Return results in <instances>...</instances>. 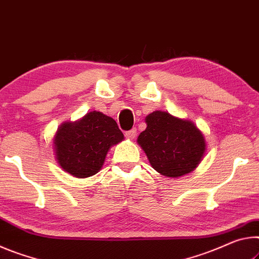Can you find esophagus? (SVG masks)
<instances>
[{
	"label": "esophagus",
	"mask_w": 259,
	"mask_h": 259,
	"mask_svg": "<svg viewBox=\"0 0 259 259\" xmlns=\"http://www.w3.org/2000/svg\"><path fill=\"white\" fill-rule=\"evenodd\" d=\"M125 137L130 140H133L137 137V128H132L131 131H127L125 133Z\"/></svg>",
	"instance_id": "obj_1"
}]
</instances>
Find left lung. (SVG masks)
Instances as JSON below:
<instances>
[{"label": "left lung", "instance_id": "8db88e82", "mask_svg": "<svg viewBox=\"0 0 259 259\" xmlns=\"http://www.w3.org/2000/svg\"><path fill=\"white\" fill-rule=\"evenodd\" d=\"M147 128L138 143L156 171L168 178L187 175L198 166L206 149L205 139L196 125L165 111L146 117Z\"/></svg>", "mask_w": 259, "mask_h": 259}]
</instances>
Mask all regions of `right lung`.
Listing matches in <instances>:
<instances>
[{
    "label": "right lung",
    "instance_id": "obj_1",
    "mask_svg": "<svg viewBox=\"0 0 259 259\" xmlns=\"http://www.w3.org/2000/svg\"><path fill=\"white\" fill-rule=\"evenodd\" d=\"M122 140L124 134L111 117L92 111L80 120L63 122L55 134L54 149L64 171L87 178L100 171L110 148Z\"/></svg>",
    "mask_w": 259,
    "mask_h": 259
}]
</instances>
